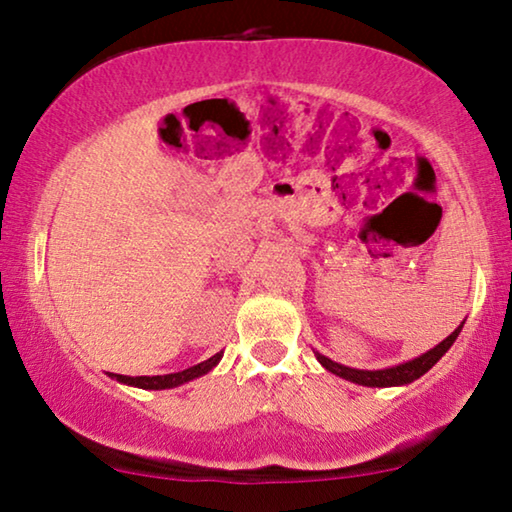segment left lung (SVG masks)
Listing matches in <instances>:
<instances>
[{
	"instance_id": "left-lung-1",
	"label": "left lung",
	"mask_w": 512,
	"mask_h": 512,
	"mask_svg": "<svg viewBox=\"0 0 512 512\" xmlns=\"http://www.w3.org/2000/svg\"><path fill=\"white\" fill-rule=\"evenodd\" d=\"M463 325H458L452 334L447 336V339L443 343H438L436 348L424 352L422 357L413 359V361H406V363H400V366L395 368H386V370H354V368H348V366H341V363H334L332 359L323 357V354L316 352V359L323 363V366L334 372V375H339L343 379L348 381H354V384H361V386H402V384H411V381H415L418 377H422L424 372H427L433 363H436L443 354L452 348V343L456 341L458 332H461Z\"/></svg>"
}]
</instances>
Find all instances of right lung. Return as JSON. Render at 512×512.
Wrapping results in <instances>:
<instances>
[{"label": "right lung", "instance_id": "add662e5", "mask_svg": "<svg viewBox=\"0 0 512 512\" xmlns=\"http://www.w3.org/2000/svg\"><path fill=\"white\" fill-rule=\"evenodd\" d=\"M223 357V352H216L214 357H210L203 363H198V366L187 368L183 372H171V375H155V377H126V375H112L117 381H124V384H131L137 388H146V391H162V388H173V386H180L185 384L189 379H196L205 375V372H210L219 359Z\"/></svg>", "mask_w": 512, "mask_h": 512}]
</instances>
